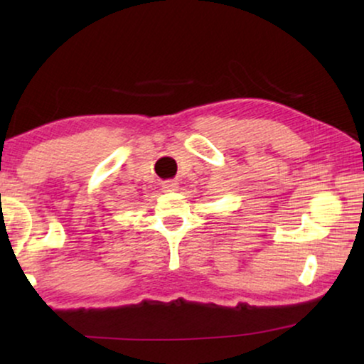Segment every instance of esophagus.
<instances>
[{"label": "esophagus", "mask_w": 364, "mask_h": 364, "mask_svg": "<svg viewBox=\"0 0 364 364\" xmlns=\"http://www.w3.org/2000/svg\"><path fill=\"white\" fill-rule=\"evenodd\" d=\"M164 191L166 192H173V191H177L178 188V183L176 182V181H167V182H164Z\"/></svg>", "instance_id": "obj_1"}]
</instances>
